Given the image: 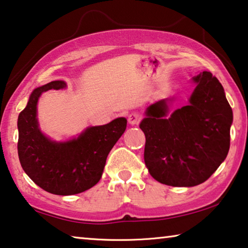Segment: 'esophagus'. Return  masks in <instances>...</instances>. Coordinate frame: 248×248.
<instances>
[{
    "label": "esophagus",
    "instance_id": "34e87169",
    "mask_svg": "<svg viewBox=\"0 0 248 248\" xmlns=\"http://www.w3.org/2000/svg\"><path fill=\"white\" fill-rule=\"evenodd\" d=\"M141 114L138 113V112H132L129 114L128 117V123L130 124L131 125H135V124H138L140 123V120H141Z\"/></svg>",
    "mask_w": 248,
    "mask_h": 248
}]
</instances>
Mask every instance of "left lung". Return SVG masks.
Wrapping results in <instances>:
<instances>
[{
  "mask_svg": "<svg viewBox=\"0 0 248 248\" xmlns=\"http://www.w3.org/2000/svg\"><path fill=\"white\" fill-rule=\"evenodd\" d=\"M187 106L169 113L162 99L146 110L139 127L146 136L145 164L157 182L193 187L206 182L226 158L232 111L216 77L204 71Z\"/></svg>",
  "mask_w": 248,
  "mask_h": 248,
  "instance_id": "left-lung-1",
  "label": "left lung"
}]
</instances>
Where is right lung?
I'll return each instance as SVG.
<instances>
[{
	"label": "right lung",
	"instance_id": "right-lung-1",
	"mask_svg": "<svg viewBox=\"0 0 248 248\" xmlns=\"http://www.w3.org/2000/svg\"><path fill=\"white\" fill-rule=\"evenodd\" d=\"M64 87V81L58 80L34 89L17 118L22 168L42 189L61 196L82 193L100 180L110 150L127 128V119L117 118L107 124L89 127L69 141H52L40 130L36 105L43 92Z\"/></svg>",
	"mask_w": 248,
	"mask_h": 248
}]
</instances>
